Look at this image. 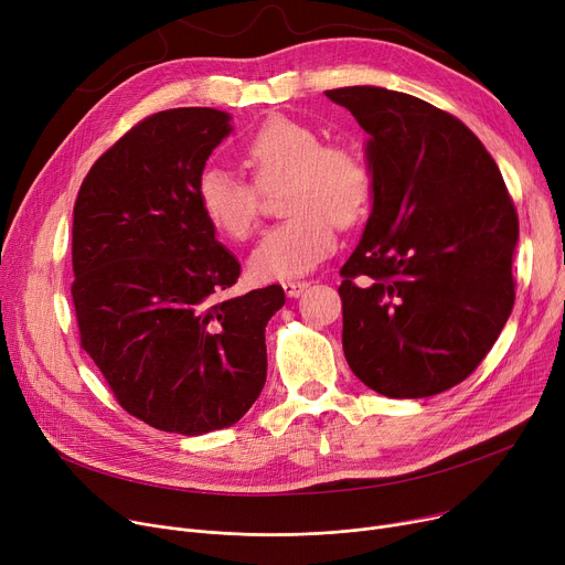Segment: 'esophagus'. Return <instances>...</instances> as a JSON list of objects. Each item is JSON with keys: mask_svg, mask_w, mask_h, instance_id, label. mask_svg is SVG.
<instances>
[{"mask_svg": "<svg viewBox=\"0 0 565 565\" xmlns=\"http://www.w3.org/2000/svg\"><path fill=\"white\" fill-rule=\"evenodd\" d=\"M308 287H310L308 280H287V282H282V289L289 298H298Z\"/></svg>", "mask_w": 565, "mask_h": 565, "instance_id": "34e87169", "label": "esophagus"}]
</instances>
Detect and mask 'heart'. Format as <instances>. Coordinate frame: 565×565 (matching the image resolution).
<instances>
[{
    "label": "heart",
    "mask_w": 565,
    "mask_h": 565,
    "mask_svg": "<svg viewBox=\"0 0 565 565\" xmlns=\"http://www.w3.org/2000/svg\"><path fill=\"white\" fill-rule=\"evenodd\" d=\"M244 166L259 189L285 180L280 205L289 214L248 257L257 282H280L315 271L335 250V223L349 227L367 214L372 173L355 152L326 148L310 125L276 116L242 146ZM195 203L216 235L244 242L257 221L259 191L223 166H207L195 184Z\"/></svg>",
    "instance_id": "heart-1"
}]
</instances>
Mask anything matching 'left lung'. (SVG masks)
<instances>
[{
    "instance_id": "obj_1",
    "label": "left lung",
    "mask_w": 565,
    "mask_h": 565,
    "mask_svg": "<svg viewBox=\"0 0 565 565\" xmlns=\"http://www.w3.org/2000/svg\"><path fill=\"white\" fill-rule=\"evenodd\" d=\"M326 95L367 131L372 173V212L340 271L347 362L392 399L440 394L477 370L513 310L507 184L472 131L419 97L381 86Z\"/></svg>"
}]
</instances>
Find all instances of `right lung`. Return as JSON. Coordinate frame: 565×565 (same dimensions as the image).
I'll return each mask as SVG.
<instances>
[{"label":"right lung","instance_id":"add662e5","mask_svg":"<svg viewBox=\"0 0 565 565\" xmlns=\"http://www.w3.org/2000/svg\"><path fill=\"white\" fill-rule=\"evenodd\" d=\"M232 116L159 111L99 157L73 210V301L84 351L141 422L180 436L237 424L267 381L264 328L278 285L218 301L239 262L195 184Z\"/></svg>","mask_w":565,"mask_h":565}]
</instances>
